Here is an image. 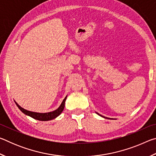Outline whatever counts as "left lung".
<instances>
[{
	"label": "left lung",
	"instance_id": "1",
	"mask_svg": "<svg viewBox=\"0 0 156 156\" xmlns=\"http://www.w3.org/2000/svg\"><path fill=\"white\" fill-rule=\"evenodd\" d=\"M96 113H97V114L98 115H99L100 116H101V117H102V118H106V119H109V118H107V117H105V116H103V115H100V114H99V113H98L97 112H96Z\"/></svg>",
	"mask_w": 156,
	"mask_h": 156
}]
</instances>
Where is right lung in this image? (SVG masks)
I'll return each mask as SVG.
<instances>
[{
	"label": "right lung",
	"mask_w": 156,
	"mask_h": 156,
	"mask_svg": "<svg viewBox=\"0 0 156 156\" xmlns=\"http://www.w3.org/2000/svg\"><path fill=\"white\" fill-rule=\"evenodd\" d=\"M67 96H66L64 98V100H62V103L60 104V107L58 108L57 109L53 111V112H50L47 113H38V112H30V111L23 109V108L21 107L16 101H15V103L17 105L18 109L24 113V114L27 115L28 116H30V117L34 118V119L40 120V121H48L57 118L58 116L60 113L62 112V111L64 109V107H65V100H66V98H67Z\"/></svg>",
	"instance_id": "obj_1"
}]
</instances>
